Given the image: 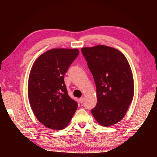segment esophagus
Returning <instances> with one entry per match:
<instances>
[{"label":"esophagus","mask_w":157,"mask_h":157,"mask_svg":"<svg viewBox=\"0 0 157 157\" xmlns=\"http://www.w3.org/2000/svg\"><path fill=\"white\" fill-rule=\"evenodd\" d=\"M79 101H80V102H84V97H81L80 98H79Z\"/></svg>","instance_id":"esophagus-1"}]
</instances>
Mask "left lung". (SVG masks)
Here are the masks:
<instances>
[{
  "mask_svg": "<svg viewBox=\"0 0 157 157\" xmlns=\"http://www.w3.org/2000/svg\"><path fill=\"white\" fill-rule=\"evenodd\" d=\"M94 78L97 104L91 112L100 125L109 127L125 115L134 94V78L125 55L105 45L82 48Z\"/></svg>",
  "mask_w": 157,
  "mask_h": 157,
  "instance_id": "1",
  "label": "left lung"
}]
</instances>
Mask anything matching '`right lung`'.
<instances>
[{
	"mask_svg": "<svg viewBox=\"0 0 157 157\" xmlns=\"http://www.w3.org/2000/svg\"><path fill=\"white\" fill-rule=\"evenodd\" d=\"M79 52L77 48H52L38 56L32 67L29 102L36 117L46 128H65L78 109L67 94L64 75Z\"/></svg>",
	"mask_w": 157,
	"mask_h": 157,
	"instance_id": "add662e5",
	"label": "right lung"
}]
</instances>
